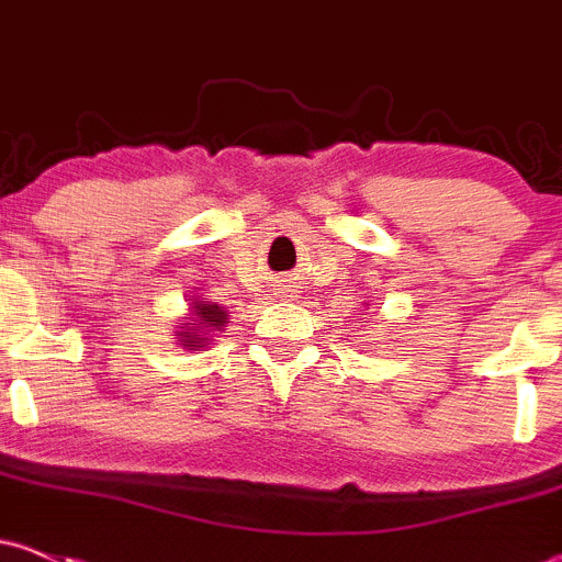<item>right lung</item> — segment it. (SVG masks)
Here are the masks:
<instances>
[{"label": "right lung", "instance_id": "1", "mask_svg": "<svg viewBox=\"0 0 562 562\" xmlns=\"http://www.w3.org/2000/svg\"><path fill=\"white\" fill-rule=\"evenodd\" d=\"M195 321L187 323V331H179V342L184 345V348L195 350V348H203V331L201 328H214V331H220V326H225V321H228V315H225L223 307H217V304H203V302H195Z\"/></svg>", "mask_w": 562, "mask_h": 562}]
</instances>
